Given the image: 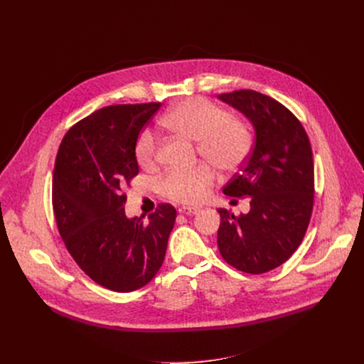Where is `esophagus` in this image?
<instances>
[{"label": "esophagus", "instance_id": "1", "mask_svg": "<svg viewBox=\"0 0 364 364\" xmlns=\"http://www.w3.org/2000/svg\"><path fill=\"white\" fill-rule=\"evenodd\" d=\"M198 213H199V208H192V206L178 208V214H181V215H195Z\"/></svg>", "mask_w": 364, "mask_h": 364}]
</instances>
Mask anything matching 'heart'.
Wrapping results in <instances>:
<instances>
[{
    "instance_id": "1",
    "label": "heart",
    "mask_w": 364,
    "mask_h": 364,
    "mask_svg": "<svg viewBox=\"0 0 364 364\" xmlns=\"http://www.w3.org/2000/svg\"><path fill=\"white\" fill-rule=\"evenodd\" d=\"M162 125L169 131L196 141L203 158L223 171L240 166L252 147V134L245 122L232 118L225 109L202 97L186 99L165 113ZM137 162L150 168L156 162L158 136L146 128L136 141ZM215 180L211 165L199 164L187 169H171L159 181V192L176 202L198 203Z\"/></svg>"
}]
</instances>
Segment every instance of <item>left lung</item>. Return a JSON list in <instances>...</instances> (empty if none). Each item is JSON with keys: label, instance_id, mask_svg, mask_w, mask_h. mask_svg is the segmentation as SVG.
Segmentation results:
<instances>
[{"label": "left lung", "instance_id": "8db88e82", "mask_svg": "<svg viewBox=\"0 0 364 364\" xmlns=\"http://www.w3.org/2000/svg\"><path fill=\"white\" fill-rule=\"evenodd\" d=\"M218 99L239 110L255 132L252 153L223 193L250 198L247 214L218 209V250L235 269L261 274L288 259L310 223L314 164L307 132L295 114L269 95L239 90Z\"/></svg>", "mask_w": 364, "mask_h": 364}]
</instances>
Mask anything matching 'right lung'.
I'll return each instance as SVG.
<instances>
[{"label": "right lung", "instance_id": "obj_1", "mask_svg": "<svg viewBox=\"0 0 364 364\" xmlns=\"http://www.w3.org/2000/svg\"><path fill=\"white\" fill-rule=\"evenodd\" d=\"M161 103L91 113L63 137L53 172V209L66 250L95 283L114 292L143 288L159 272L176 208L161 203L128 218L122 186L139 174L136 141Z\"/></svg>", "mask_w": 364, "mask_h": 364}]
</instances>
